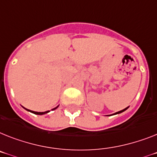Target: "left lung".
I'll list each match as a JSON object with an SVG mask.
<instances>
[{
	"mask_svg": "<svg viewBox=\"0 0 157 157\" xmlns=\"http://www.w3.org/2000/svg\"><path fill=\"white\" fill-rule=\"evenodd\" d=\"M128 108H129V106H128V107H127V108H125V109H123V110H121V111H119V112H117V113H113V114H111V115H108V116H113V115H117V114H120V113H123V112H124V111H125V110H127V109H128Z\"/></svg>",
	"mask_w": 157,
	"mask_h": 157,
	"instance_id": "8db88e82",
	"label": "left lung"
}]
</instances>
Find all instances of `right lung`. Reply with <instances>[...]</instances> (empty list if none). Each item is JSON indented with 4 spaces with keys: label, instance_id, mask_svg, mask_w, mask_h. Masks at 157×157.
I'll return each instance as SVG.
<instances>
[{
    "label": "right lung",
    "instance_id": "1",
    "mask_svg": "<svg viewBox=\"0 0 157 157\" xmlns=\"http://www.w3.org/2000/svg\"><path fill=\"white\" fill-rule=\"evenodd\" d=\"M58 106H59V105H58ZM58 106H56V108H54V109H52V110H55V109H57V108H58ZM22 107H23V106H22ZM23 108H24V107H23ZM24 109H25V110H27V111L30 112V113H34V114H36V115H44V114H46V113H49V112H50V111H45V112H34V111H32V110H29V109H25V108H24Z\"/></svg>",
    "mask_w": 157,
    "mask_h": 157
}]
</instances>
